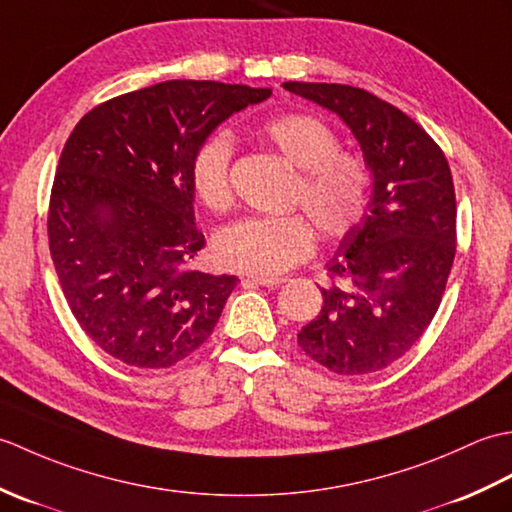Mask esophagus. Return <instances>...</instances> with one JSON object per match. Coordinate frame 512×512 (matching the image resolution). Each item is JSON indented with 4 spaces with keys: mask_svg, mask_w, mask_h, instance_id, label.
<instances>
[{
    "mask_svg": "<svg viewBox=\"0 0 512 512\" xmlns=\"http://www.w3.org/2000/svg\"><path fill=\"white\" fill-rule=\"evenodd\" d=\"M284 277H255V275H248L244 279V284H250V286H266V288H275V286H281L284 284Z\"/></svg>",
    "mask_w": 512,
    "mask_h": 512,
    "instance_id": "obj_1",
    "label": "esophagus"
}]
</instances>
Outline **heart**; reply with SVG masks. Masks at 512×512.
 I'll return each mask as SVG.
<instances>
[{
    "label": "heart",
    "mask_w": 512,
    "mask_h": 512,
    "mask_svg": "<svg viewBox=\"0 0 512 512\" xmlns=\"http://www.w3.org/2000/svg\"><path fill=\"white\" fill-rule=\"evenodd\" d=\"M257 134L299 169L290 204L306 211L325 239H343L361 222L372 173L361 156L341 149L330 125L310 114H279ZM231 158L228 132L211 134L193 154L191 184L206 209L224 211L233 202ZM312 224L303 215L244 217L217 233L213 255L228 270L277 277L314 253Z\"/></svg>",
    "instance_id": "heart-1"
}]
</instances>
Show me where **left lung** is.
Here are the masks:
<instances>
[{
    "label": "left lung",
    "instance_id": "1",
    "mask_svg": "<svg viewBox=\"0 0 512 512\" xmlns=\"http://www.w3.org/2000/svg\"><path fill=\"white\" fill-rule=\"evenodd\" d=\"M334 112L372 171V198L330 259L321 312L297 334L312 361L339 376L380 372L405 356L436 317L455 257L449 162L424 129L361 88L288 81Z\"/></svg>",
    "mask_w": 512,
    "mask_h": 512
}]
</instances>
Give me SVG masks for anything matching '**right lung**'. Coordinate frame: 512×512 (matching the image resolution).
<instances>
[{"instance_id":"right-lung-1","label":"right lung","mask_w":512,"mask_h":512,"mask_svg":"<svg viewBox=\"0 0 512 512\" xmlns=\"http://www.w3.org/2000/svg\"><path fill=\"white\" fill-rule=\"evenodd\" d=\"M268 88L165 81L85 114L61 151L48 211L50 255L83 332L125 365H176L209 339L233 275L191 262V160L213 129Z\"/></svg>"}]
</instances>
